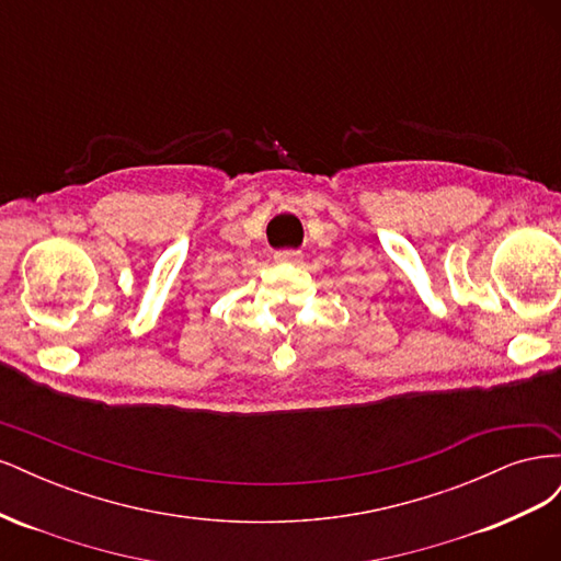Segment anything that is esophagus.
Masks as SVG:
<instances>
[{
  "label": "esophagus",
  "mask_w": 561,
  "mask_h": 561,
  "mask_svg": "<svg viewBox=\"0 0 561 561\" xmlns=\"http://www.w3.org/2000/svg\"><path fill=\"white\" fill-rule=\"evenodd\" d=\"M276 262H285V264H299L301 262V252L299 250H278L276 254Z\"/></svg>",
  "instance_id": "34e87169"
}]
</instances>
